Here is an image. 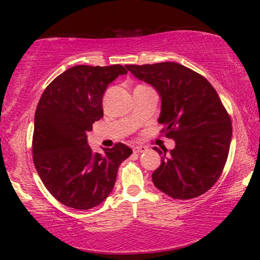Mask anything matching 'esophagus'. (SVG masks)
<instances>
[{
	"mask_svg": "<svg viewBox=\"0 0 260 260\" xmlns=\"http://www.w3.org/2000/svg\"><path fill=\"white\" fill-rule=\"evenodd\" d=\"M134 152H138V153H141V152H146V151H148V147H146V146H136V147H134Z\"/></svg>",
	"mask_w": 260,
	"mask_h": 260,
	"instance_id": "34e87169",
	"label": "esophagus"
}]
</instances>
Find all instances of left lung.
<instances>
[{
	"label": "left lung",
	"mask_w": 260,
	"mask_h": 260,
	"mask_svg": "<svg viewBox=\"0 0 260 260\" xmlns=\"http://www.w3.org/2000/svg\"><path fill=\"white\" fill-rule=\"evenodd\" d=\"M125 68L156 88L161 99L160 132L175 141L170 153L152 148L161 156L153 184L175 200L206 192L222 173L232 140L231 117L213 86L174 61Z\"/></svg>",
	"instance_id": "obj_1"
}]
</instances>
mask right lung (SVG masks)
Returning a JSON list of instances; mask_svg holds the SVG:
<instances>
[{"label":"right lung","mask_w":260,"mask_h":260,"mask_svg":"<svg viewBox=\"0 0 260 260\" xmlns=\"http://www.w3.org/2000/svg\"><path fill=\"white\" fill-rule=\"evenodd\" d=\"M126 73L119 64L77 65L55 78L39 101L33 161L48 191L69 208L88 210L102 203L113 189L119 165L133 152L118 142L101 155L87 143V132L103 117L108 85Z\"/></svg>","instance_id":"add662e5"}]
</instances>
